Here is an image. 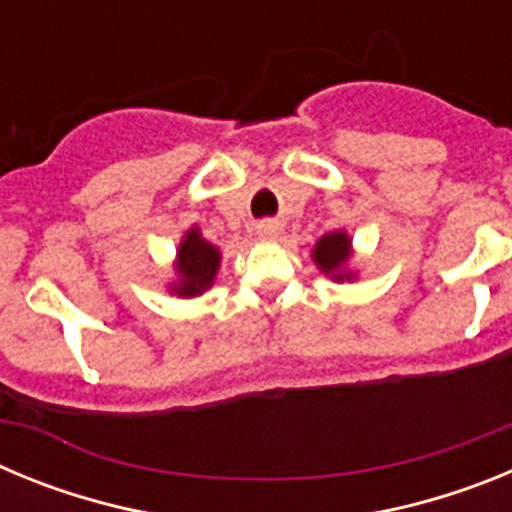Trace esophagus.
Here are the masks:
<instances>
[{
    "mask_svg": "<svg viewBox=\"0 0 512 512\" xmlns=\"http://www.w3.org/2000/svg\"><path fill=\"white\" fill-rule=\"evenodd\" d=\"M256 235H259L261 241H271V238H277L279 223H274V220H264V223L256 225Z\"/></svg>",
    "mask_w": 512,
    "mask_h": 512,
    "instance_id": "1",
    "label": "esophagus"
}]
</instances>
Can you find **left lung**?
<instances>
[{
	"label": "left lung",
	"instance_id": "left-lung-1",
	"mask_svg": "<svg viewBox=\"0 0 512 512\" xmlns=\"http://www.w3.org/2000/svg\"><path fill=\"white\" fill-rule=\"evenodd\" d=\"M312 259L318 264L323 274H328L333 282H351L356 277L354 271H348V259H351V238L346 230L336 233H325L315 248H312Z\"/></svg>",
	"mask_w": 512,
	"mask_h": 512
}]
</instances>
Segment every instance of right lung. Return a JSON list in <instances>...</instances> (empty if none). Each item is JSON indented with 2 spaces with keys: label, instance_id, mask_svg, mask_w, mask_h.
I'll return each mask as SVG.
<instances>
[{
  "label": "right lung",
  "instance_id": "add662e5",
  "mask_svg": "<svg viewBox=\"0 0 512 512\" xmlns=\"http://www.w3.org/2000/svg\"><path fill=\"white\" fill-rule=\"evenodd\" d=\"M217 266H220V251H217V246H212L210 241L202 238L197 225L189 228L184 233L182 243H179V251H176V274H179V279L169 287L171 295H202L215 282Z\"/></svg>",
  "mask_w": 512,
  "mask_h": 512
}]
</instances>
